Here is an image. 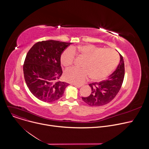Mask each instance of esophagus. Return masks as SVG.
Wrapping results in <instances>:
<instances>
[{
	"instance_id": "esophagus-1",
	"label": "esophagus",
	"mask_w": 149,
	"mask_h": 149,
	"mask_svg": "<svg viewBox=\"0 0 149 149\" xmlns=\"http://www.w3.org/2000/svg\"><path fill=\"white\" fill-rule=\"evenodd\" d=\"M73 86H74L75 87H77V88H80V87H81V86H81V85H77V84H73Z\"/></svg>"
}]
</instances>
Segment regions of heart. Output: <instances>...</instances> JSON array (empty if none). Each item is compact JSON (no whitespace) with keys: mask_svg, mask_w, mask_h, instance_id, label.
<instances>
[{"mask_svg":"<svg viewBox=\"0 0 149 149\" xmlns=\"http://www.w3.org/2000/svg\"><path fill=\"white\" fill-rule=\"evenodd\" d=\"M77 56L84 59L82 68H72L64 74L67 81L77 84L84 83L90 77L95 81H100L108 77L118 63V56L113 49L93 45L69 48L61 55V62L65 67H71Z\"/></svg>","mask_w":149,"mask_h":149,"instance_id":"obj_1","label":"heart"}]
</instances>
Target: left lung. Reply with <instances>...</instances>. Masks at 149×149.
<instances>
[{
	"instance_id": "8db88e82",
	"label": "left lung",
	"mask_w": 149,
	"mask_h": 149,
	"mask_svg": "<svg viewBox=\"0 0 149 149\" xmlns=\"http://www.w3.org/2000/svg\"><path fill=\"white\" fill-rule=\"evenodd\" d=\"M120 62L116 70L105 80L93 82L89 86L91 88V94L82 97V100L93 107H99L111 101L119 92L124 78V63L120 54Z\"/></svg>"
}]
</instances>
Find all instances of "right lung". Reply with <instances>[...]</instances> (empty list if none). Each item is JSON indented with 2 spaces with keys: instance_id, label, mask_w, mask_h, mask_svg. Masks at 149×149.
Here are the masks:
<instances>
[{
  "instance_id": "1",
  "label": "right lung",
  "mask_w": 149,
  "mask_h": 149,
  "mask_svg": "<svg viewBox=\"0 0 149 149\" xmlns=\"http://www.w3.org/2000/svg\"><path fill=\"white\" fill-rule=\"evenodd\" d=\"M71 43L49 40L38 42L27 53L23 67L24 78L38 99L52 102L62 97L69 84L59 81L62 74L61 55Z\"/></svg>"
}]
</instances>
